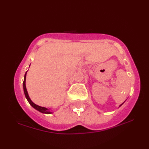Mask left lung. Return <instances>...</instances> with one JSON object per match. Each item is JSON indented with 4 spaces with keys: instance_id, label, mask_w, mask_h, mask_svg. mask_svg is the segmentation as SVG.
Wrapping results in <instances>:
<instances>
[{
    "instance_id": "obj_1",
    "label": "left lung",
    "mask_w": 149,
    "mask_h": 149,
    "mask_svg": "<svg viewBox=\"0 0 149 149\" xmlns=\"http://www.w3.org/2000/svg\"><path fill=\"white\" fill-rule=\"evenodd\" d=\"M123 103H124V102H123V103H122V104H120V106H119V107H120V106H122V104H123Z\"/></svg>"
}]
</instances>
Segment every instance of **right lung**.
<instances>
[{
    "mask_svg": "<svg viewBox=\"0 0 149 149\" xmlns=\"http://www.w3.org/2000/svg\"><path fill=\"white\" fill-rule=\"evenodd\" d=\"M27 72V71L26 72V74H25V75H24V82H23V88H24V91L25 96H26L27 101H28V102H29V103L30 104V105L31 106H32L33 107H34V108L35 109H36L37 111H38L42 113H44V114H52V112L50 111L49 109L46 108V107L38 106V105H36V104H34L33 102V101L31 100L30 97L29 96V95H28L27 91V89H26V80Z\"/></svg>",
    "mask_w": 149,
    "mask_h": 149,
    "instance_id": "right-lung-1",
    "label": "right lung"
}]
</instances>
